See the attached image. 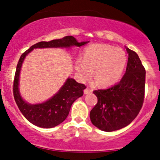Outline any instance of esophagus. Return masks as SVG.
<instances>
[{
	"instance_id": "obj_1",
	"label": "esophagus",
	"mask_w": 160,
	"mask_h": 160,
	"mask_svg": "<svg viewBox=\"0 0 160 160\" xmlns=\"http://www.w3.org/2000/svg\"><path fill=\"white\" fill-rule=\"evenodd\" d=\"M92 92V89H89V87L86 88V89H84V93H85V94H89V93H91Z\"/></svg>"
}]
</instances>
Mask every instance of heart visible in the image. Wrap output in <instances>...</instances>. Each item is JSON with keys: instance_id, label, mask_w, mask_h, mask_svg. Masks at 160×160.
I'll return each instance as SVG.
<instances>
[{"instance_id": "1", "label": "heart", "mask_w": 160, "mask_h": 160, "mask_svg": "<svg viewBox=\"0 0 160 160\" xmlns=\"http://www.w3.org/2000/svg\"><path fill=\"white\" fill-rule=\"evenodd\" d=\"M127 57L122 49L110 45L95 44L88 47L82 60L75 64L78 74L82 80L91 78L92 71L96 83L111 85L120 79L126 66Z\"/></svg>"}]
</instances>
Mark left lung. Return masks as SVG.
<instances>
[{
    "instance_id": "1",
    "label": "left lung",
    "mask_w": 160,
    "mask_h": 160,
    "mask_svg": "<svg viewBox=\"0 0 160 160\" xmlns=\"http://www.w3.org/2000/svg\"><path fill=\"white\" fill-rule=\"evenodd\" d=\"M126 50L127 66L120 81L108 89L93 91L98 102L90 111V120L102 131L126 127L135 120L144 103L146 71L137 53L127 47Z\"/></svg>"
}]
</instances>
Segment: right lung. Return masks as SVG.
I'll list each match as a JSON object with an SVG mask.
<instances>
[{
    "mask_svg": "<svg viewBox=\"0 0 160 160\" xmlns=\"http://www.w3.org/2000/svg\"><path fill=\"white\" fill-rule=\"evenodd\" d=\"M87 43L88 42L78 43L73 36H65L62 39L40 41L32 46L22 54L16 66L12 91L18 108L29 122L37 126L46 128L55 127L62 123L67 118L72 104L76 99L83 95V89L86 87L84 84L79 83L74 79L68 78L60 90L46 102L38 104L26 103L20 96L18 89L20 69L25 56L35 48L70 47L71 46L81 47Z\"/></svg>",
    "mask_w": 160,
    "mask_h": 160,
    "instance_id": "right-lung-1",
    "label": "right lung"
}]
</instances>
